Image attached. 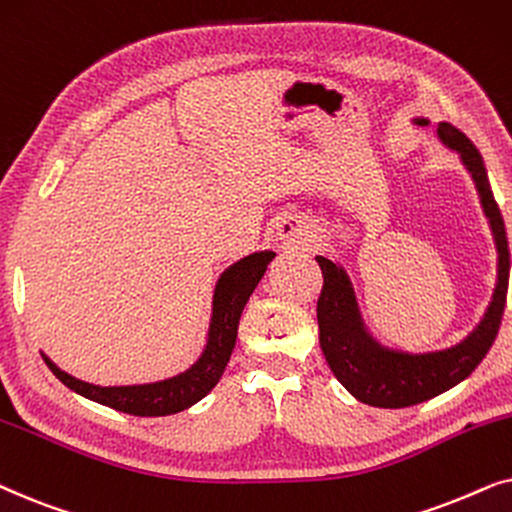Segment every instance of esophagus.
<instances>
[{"label": "esophagus", "instance_id": "obj_1", "mask_svg": "<svg viewBox=\"0 0 512 512\" xmlns=\"http://www.w3.org/2000/svg\"><path fill=\"white\" fill-rule=\"evenodd\" d=\"M278 236L288 243H304L306 236H309V224L299 217H285V220L278 224Z\"/></svg>", "mask_w": 512, "mask_h": 512}]
</instances>
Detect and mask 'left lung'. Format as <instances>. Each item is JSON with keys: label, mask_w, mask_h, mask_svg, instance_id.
<instances>
[{"label": "left lung", "mask_w": 512, "mask_h": 512, "mask_svg": "<svg viewBox=\"0 0 512 512\" xmlns=\"http://www.w3.org/2000/svg\"><path fill=\"white\" fill-rule=\"evenodd\" d=\"M419 126H428V119H414ZM438 138L454 152H459L463 166L473 177L480 194L489 227H492L499 264H496V288L485 316L470 335L452 349L431 353H405L381 346L372 339L360 316L356 292L346 271L327 257L316 260L323 269V290L318 297V330L320 349L342 386L360 403L372 407H398L419 405L435 395L449 391L482 363L492 349L499 332L503 309H506L508 276H510V250L506 238L501 210L496 206L485 161L473 142L452 124H438Z\"/></svg>", "instance_id": "obj_1"}]
</instances>
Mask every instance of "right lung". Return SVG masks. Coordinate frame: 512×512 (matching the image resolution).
Wrapping results in <instances>:
<instances>
[{"mask_svg": "<svg viewBox=\"0 0 512 512\" xmlns=\"http://www.w3.org/2000/svg\"><path fill=\"white\" fill-rule=\"evenodd\" d=\"M274 257L276 252L271 250L252 252L224 271L215 285L213 318H210L206 349L187 372L177 374V377L138 386H95L88 381L74 379L72 374L60 370L51 358L42 353L44 363L74 393L112 407V410L133 414V417H166V414L187 410L201 398H206L220 381L231 351H234L243 306L248 304L252 290L262 281L264 271Z\"/></svg>", "mask_w": 512, "mask_h": 512, "instance_id": "right-lung-1", "label": "right lung"}]
</instances>
